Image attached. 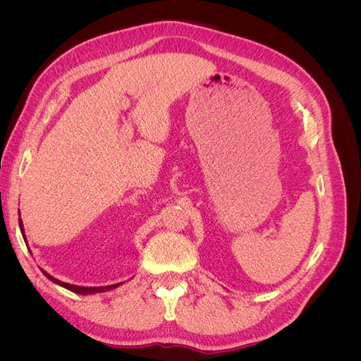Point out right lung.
Here are the masks:
<instances>
[{"instance_id":"1","label":"right lung","mask_w":361,"mask_h":361,"mask_svg":"<svg viewBox=\"0 0 361 361\" xmlns=\"http://www.w3.org/2000/svg\"><path fill=\"white\" fill-rule=\"evenodd\" d=\"M19 227H20V233H23V238L24 241L27 244V238H25V231H24V224H23V220L19 218ZM43 274L47 276V279H49L52 283H56V285L68 289L71 292H75V293H80V295H92V293H101V292H106V290H111V289H116L118 288L122 283H116V285H108V286H78V285H71V283H64V281H60L59 279L52 277L51 274H48L47 271L42 269Z\"/></svg>"}]
</instances>
